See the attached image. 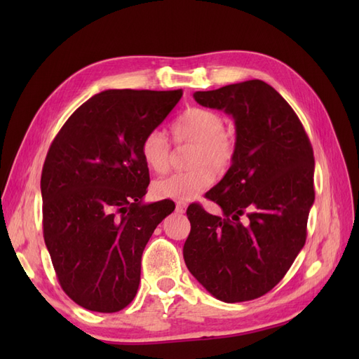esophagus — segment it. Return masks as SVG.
Returning <instances> with one entry per match:
<instances>
[{"label": "esophagus", "mask_w": 359, "mask_h": 359, "mask_svg": "<svg viewBox=\"0 0 359 359\" xmlns=\"http://www.w3.org/2000/svg\"><path fill=\"white\" fill-rule=\"evenodd\" d=\"M186 210H187V203L182 202V201H178L177 202V212L182 214V212H186Z\"/></svg>", "instance_id": "esophagus-1"}]
</instances>
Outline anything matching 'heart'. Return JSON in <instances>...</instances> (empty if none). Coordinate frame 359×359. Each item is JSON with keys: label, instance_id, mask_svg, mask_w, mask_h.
<instances>
[{"label": "heart", "instance_id": "b5f03b06", "mask_svg": "<svg viewBox=\"0 0 359 359\" xmlns=\"http://www.w3.org/2000/svg\"><path fill=\"white\" fill-rule=\"evenodd\" d=\"M170 132L175 144H191L187 160L191 168L157 180L154 191L160 198L191 201L214 182L215 173H224L231 168L236 153V137L224 128V119L215 111L190 107L172 124ZM140 154L149 170L165 173L170 165L172 148L166 135L151 130L140 144Z\"/></svg>", "mask_w": 359, "mask_h": 359}]
</instances>
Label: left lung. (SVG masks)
Here are the masks:
<instances>
[{"label": "left lung", "instance_id": "left-lung-1", "mask_svg": "<svg viewBox=\"0 0 359 359\" xmlns=\"http://www.w3.org/2000/svg\"><path fill=\"white\" fill-rule=\"evenodd\" d=\"M193 97L233 116L236 153L223 180L205 194L220 205L223 217L199 203L189 206L191 231L184 260L217 299H255L285 277L306 244L314 202L313 148L297 114L264 81Z\"/></svg>", "mask_w": 359, "mask_h": 359}]
</instances>
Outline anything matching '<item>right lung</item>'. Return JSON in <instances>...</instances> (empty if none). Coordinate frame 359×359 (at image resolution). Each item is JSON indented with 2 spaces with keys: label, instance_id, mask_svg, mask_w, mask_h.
<instances>
[{
  "label": "right lung",
  "instance_id": "obj_1",
  "mask_svg": "<svg viewBox=\"0 0 359 359\" xmlns=\"http://www.w3.org/2000/svg\"><path fill=\"white\" fill-rule=\"evenodd\" d=\"M182 90H107L76 109L41 170L43 236L62 290L81 307L115 313L136 297L140 260L169 199L142 203L149 184L142 139Z\"/></svg>",
  "mask_w": 359,
  "mask_h": 359
}]
</instances>
